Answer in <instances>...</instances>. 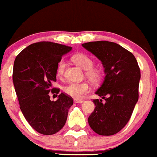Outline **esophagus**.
<instances>
[{"mask_svg":"<svg viewBox=\"0 0 157 157\" xmlns=\"http://www.w3.org/2000/svg\"><path fill=\"white\" fill-rule=\"evenodd\" d=\"M74 102L76 103H82L84 102V101L82 99H74Z\"/></svg>","mask_w":157,"mask_h":157,"instance_id":"obj_1","label":"esophagus"}]
</instances>
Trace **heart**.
<instances>
[{
    "mask_svg": "<svg viewBox=\"0 0 157 157\" xmlns=\"http://www.w3.org/2000/svg\"><path fill=\"white\" fill-rule=\"evenodd\" d=\"M72 60L75 64L85 70V75L94 84L99 83L103 77V72L100 68L94 67V60L88 54H78L72 56ZM67 63L64 59H61L56 66V75L62 77L64 75ZM90 86L87 82H71L64 87L63 90L67 95L78 99L85 94L90 91Z\"/></svg>",
    "mask_w": 157,
    "mask_h": 157,
    "instance_id": "obj_1",
    "label": "heart"
}]
</instances>
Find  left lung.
Here are the masks:
<instances>
[{
    "label": "left lung",
    "mask_w": 157,
    "mask_h": 157,
    "mask_svg": "<svg viewBox=\"0 0 157 157\" xmlns=\"http://www.w3.org/2000/svg\"><path fill=\"white\" fill-rule=\"evenodd\" d=\"M82 46L102 62L106 74L96 91L105 102L94 100L96 106L88 124L98 135H115L128 123L138 101L140 68L135 56L116 43L98 41Z\"/></svg>",
    "instance_id": "obj_1"
}]
</instances>
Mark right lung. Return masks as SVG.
<instances>
[{
  "label": "right lung",
  "instance_id": "1",
  "mask_svg": "<svg viewBox=\"0 0 157 157\" xmlns=\"http://www.w3.org/2000/svg\"><path fill=\"white\" fill-rule=\"evenodd\" d=\"M71 47L41 41L30 44L16 57L13 82L19 107L29 124L38 133L51 135L65 125L73 99L65 93L52 101L50 92L58 94L59 88H52L56 81V66ZM57 96V95H56Z\"/></svg>",
  "mask_w": 157,
  "mask_h": 157
}]
</instances>
